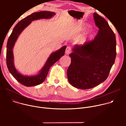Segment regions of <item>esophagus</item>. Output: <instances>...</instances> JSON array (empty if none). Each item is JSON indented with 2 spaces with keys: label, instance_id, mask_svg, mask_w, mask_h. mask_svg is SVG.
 Instances as JSON below:
<instances>
[{
  "label": "esophagus",
  "instance_id": "34e87169",
  "mask_svg": "<svg viewBox=\"0 0 126 126\" xmlns=\"http://www.w3.org/2000/svg\"><path fill=\"white\" fill-rule=\"evenodd\" d=\"M71 52V47H69V46H68L67 47L66 49V51H65V53L67 54H70Z\"/></svg>",
  "mask_w": 126,
  "mask_h": 126
}]
</instances>
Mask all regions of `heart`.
I'll return each mask as SVG.
<instances>
[{"instance_id": "obj_1", "label": "heart", "mask_w": 126, "mask_h": 126, "mask_svg": "<svg viewBox=\"0 0 126 126\" xmlns=\"http://www.w3.org/2000/svg\"><path fill=\"white\" fill-rule=\"evenodd\" d=\"M93 34H92V33H91V34H89V37H92L93 36Z\"/></svg>"}]
</instances>
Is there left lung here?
<instances>
[{
  "mask_svg": "<svg viewBox=\"0 0 126 126\" xmlns=\"http://www.w3.org/2000/svg\"><path fill=\"white\" fill-rule=\"evenodd\" d=\"M94 18L99 28L94 40L75 45L69 55L71 62L67 69L68 81L72 86L81 89H91L105 81L116 56L114 32L96 12Z\"/></svg>",
  "mask_w": 126,
  "mask_h": 126,
  "instance_id": "8db88e82",
  "label": "left lung"
}]
</instances>
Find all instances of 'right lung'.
<instances>
[{"instance_id":"right-lung-1","label":"right lung","mask_w":126,"mask_h":126,"mask_svg":"<svg viewBox=\"0 0 126 126\" xmlns=\"http://www.w3.org/2000/svg\"><path fill=\"white\" fill-rule=\"evenodd\" d=\"M54 14V12L43 11L35 12L28 15L15 25L8 39L6 50V64L7 68L10 73L16 80L25 86L31 87L39 85L43 83L47 76L50 67L64 55L66 46H64L59 50L51 54L44 66L38 75L33 76H25L18 72L14 65L12 49L15 42L20 33L26 27L30 24L32 21L42 18H50Z\"/></svg>"}]
</instances>
